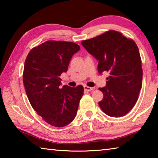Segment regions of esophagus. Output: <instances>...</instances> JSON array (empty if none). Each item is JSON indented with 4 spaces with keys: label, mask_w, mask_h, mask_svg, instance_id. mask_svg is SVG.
Instances as JSON below:
<instances>
[{
    "label": "esophagus",
    "mask_w": 158,
    "mask_h": 158,
    "mask_svg": "<svg viewBox=\"0 0 158 158\" xmlns=\"http://www.w3.org/2000/svg\"><path fill=\"white\" fill-rule=\"evenodd\" d=\"M84 90H85V91H92V90H94V89H93V88L87 86V85H84Z\"/></svg>",
    "instance_id": "34e87169"
}]
</instances>
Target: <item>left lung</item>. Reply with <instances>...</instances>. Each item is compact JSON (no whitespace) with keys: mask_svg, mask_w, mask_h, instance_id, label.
<instances>
[{"mask_svg":"<svg viewBox=\"0 0 158 158\" xmlns=\"http://www.w3.org/2000/svg\"><path fill=\"white\" fill-rule=\"evenodd\" d=\"M97 59L98 73L109 72L106 86L100 88L104 98L99 102L103 112L111 117H122L135 105L142 85L143 71L137 45L119 32L109 31L81 42Z\"/></svg>","mask_w":158,"mask_h":158,"instance_id":"left-lung-1","label":"left lung"}]
</instances>
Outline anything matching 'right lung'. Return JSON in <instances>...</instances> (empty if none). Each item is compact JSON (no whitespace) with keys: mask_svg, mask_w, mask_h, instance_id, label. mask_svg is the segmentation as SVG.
I'll list each match as a JSON object with an SVG mask.
<instances>
[{"mask_svg":"<svg viewBox=\"0 0 158 158\" xmlns=\"http://www.w3.org/2000/svg\"><path fill=\"white\" fill-rule=\"evenodd\" d=\"M80 47L74 42L49 40L34 47L27 56L23 81L31 106L44 121L62 127L73 121L84 87L63 85L60 76L68 71Z\"/></svg>","mask_w":158,"mask_h":158,"instance_id":"obj_1","label":"right lung"}]
</instances>
